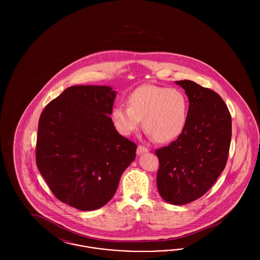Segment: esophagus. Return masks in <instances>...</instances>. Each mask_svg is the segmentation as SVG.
<instances>
[{
    "mask_svg": "<svg viewBox=\"0 0 260 260\" xmlns=\"http://www.w3.org/2000/svg\"><path fill=\"white\" fill-rule=\"evenodd\" d=\"M146 152H148V149L146 148L145 146H143V145H138V146H137V149H136L137 155H140V154L146 153Z\"/></svg>",
    "mask_w": 260,
    "mask_h": 260,
    "instance_id": "esophagus-1",
    "label": "esophagus"
}]
</instances>
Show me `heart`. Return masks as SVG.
I'll use <instances>...</instances> for the list:
<instances>
[{"label":"heart","instance_id":"1","mask_svg":"<svg viewBox=\"0 0 260 260\" xmlns=\"http://www.w3.org/2000/svg\"><path fill=\"white\" fill-rule=\"evenodd\" d=\"M127 105H119L112 112L113 122L123 136L143 126L155 141L164 143L179 136L185 126L188 99L185 93L174 87L146 85L137 87L128 99Z\"/></svg>","mask_w":260,"mask_h":260}]
</instances>
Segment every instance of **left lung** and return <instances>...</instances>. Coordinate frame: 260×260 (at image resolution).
Wrapping results in <instances>:
<instances>
[{
	"instance_id": "8db88e82",
	"label": "left lung",
	"mask_w": 260,
	"mask_h": 260,
	"mask_svg": "<svg viewBox=\"0 0 260 260\" xmlns=\"http://www.w3.org/2000/svg\"><path fill=\"white\" fill-rule=\"evenodd\" d=\"M189 100L185 126L168 146L157 149V187L161 198L185 205L202 197L222 173L229 154L232 120L223 99L195 82L176 81Z\"/></svg>"
}]
</instances>
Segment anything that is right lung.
<instances>
[{"mask_svg":"<svg viewBox=\"0 0 260 260\" xmlns=\"http://www.w3.org/2000/svg\"><path fill=\"white\" fill-rule=\"evenodd\" d=\"M115 99L110 87L74 86L41 114L38 169L53 195L75 209L106 205L136 159V143L119 135L110 118Z\"/></svg>","mask_w":260,"mask_h":260,"instance_id":"add662e5","label":"right lung"}]
</instances>
